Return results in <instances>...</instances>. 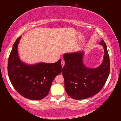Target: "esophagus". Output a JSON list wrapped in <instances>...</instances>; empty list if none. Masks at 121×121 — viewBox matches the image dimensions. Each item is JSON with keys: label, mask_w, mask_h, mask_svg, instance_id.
Masks as SVG:
<instances>
[{"label": "esophagus", "mask_w": 121, "mask_h": 121, "mask_svg": "<svg viewBox=\"0 0 121 121\" xmlns=\"http://www.w3.org/2000/svg\"><path fill=\"white\" fill-rule=\"evenodd\" d=\"M65 63V61L63 60H62V61H61V65H62V67H63V66H64Z\"/></svg>", "instance_id": "esophagus-1"}]
</instances>
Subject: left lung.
I'll return each instance as SVG.
<instances>
[{
	"mask_svg": "<svg viewBox=\"0 0 121 121\" xmlns=\"http://www.w3.org/2000/svg\"><path fill=\"white\" fill-rule=\"evenodd\" d=\"M105 54L102 64L97 68L90 69L82 62L83 52L68 53L63 56L65 65L62 68L65 87L68 95L80 100L92 97L102 89L107 81L110 71L109 56L103 40Z\"/></svg>",
	"mask_w": 121,
	"mask_h": 121,
	"instance_id": "8db88e82",
	"label": "left lung"
}]
</instances>
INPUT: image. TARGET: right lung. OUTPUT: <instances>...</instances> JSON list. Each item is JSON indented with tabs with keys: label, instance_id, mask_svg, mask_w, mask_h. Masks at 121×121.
Wrapping results in <instances>:
<instances>
[{
	"label": "right lung",
	"instance_id": "1",
	"mask_svg": "<svg viewBox=\"0 0 121 121\" xmlns=\"http://www.w3.org/2000/svg\"><path fill=\"white\" fill-rule=\"evenodd\" d=\"M19 37L13 44L8 61V75L16 91L27 99L38 100L48 95L52 81L62 71L61 60L54 63L26 65L17 53Z\"/></svg>",
	"mask_w": 121,
	"mask_h": 121
}]
</instances>
